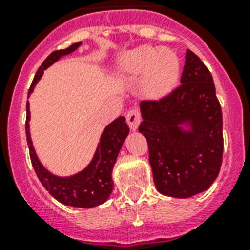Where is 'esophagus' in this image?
<instances>
[{"label":"esophagus","instance_id":"esophagus-1","mask_svg":"<svg viewBox=\"0 0 250 250\" xmlns=\"http://www.w3.org/2000/svg\"><path fill=\"white\" fill-rule=\"evenodd\" d=\"M140 122H141L140 111H139L137 109L129 110L128 113H127V123H128L129 128L132 129V131H136L139 125H140Z\"/></svg>","mask_w":250,"mask_h":250}]
</instances>
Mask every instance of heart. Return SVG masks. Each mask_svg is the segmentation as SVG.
I'll list each match as a JSON object with an SVG mask.
<instances>
[{
	"mask_svg": "<svg viewBox=\"0 0 250 250\" xmlns=\"http://www.w3.org/2000/svg\"><path fill=\"white\" fill-rule=\"evenodd\" d=\"M119 70L127 75L143 74L141 85L149 97H161L170 92L179 76L178 57L167 49L139 46L121 58Z\"/></svg>",
	"mask_w": 250,
	"mask_h": 250,
	"instance_id": "obj_1",
	"label": "heart"
}]
</instances>
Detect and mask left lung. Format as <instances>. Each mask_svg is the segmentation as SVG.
<instances>
[{
    "label": "left lung",
    "mask_w": 250,
    "mask_h": 250,
    "mask_svg": "<svg viewBox=\"0 0 250 250\" xmlns=\"http://www.w3.org/2000/svg\"><path fill=\"white\" fill-rule=\"evenodd\" d=\"M180 83L161 100L141 101L139 132L148 141L157 190L188 198L208 189L219 174L223 121L213 76L189 49Z\"/></svg>",
    "instance_id": "1"
}]
</instances>
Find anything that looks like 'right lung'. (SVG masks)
Returning <instances> with one entry per match:
<instances>
[{"label":"right lung","instance_id":"1","mask_svg":"<svg viewBox=\"0 0 250 250\" xmlns=\"http://www.w3.org/2000/svg\"><path fill=\"white\" fill-rule=\"evenodd\" d=\"M80 45L82 42H75L68 48L56 50L52 54H49L48 58L41 63L36 75L33 78L32 84L29 86L28 96L32 93L36 83L41 79L44 70L52 66L61 57L75 52ZM29 118H31L29 117V104L27 102L25 133H27L29 157H31V162H32L37 178L40 179L45 189L48 190L57 201L67 206L89 209V208L104 204L113 192L114 183L111 179L113 167L115 165L122 145L129 132L128 125L125 123V118H117L104 129L93 160L90 161V164L83 171L71 176H64V178L49 172L37 158L35 149H33L32 140H31V135H29Z\"/></svg>","mask_w":250,"mask_h":250}]
</instances>
